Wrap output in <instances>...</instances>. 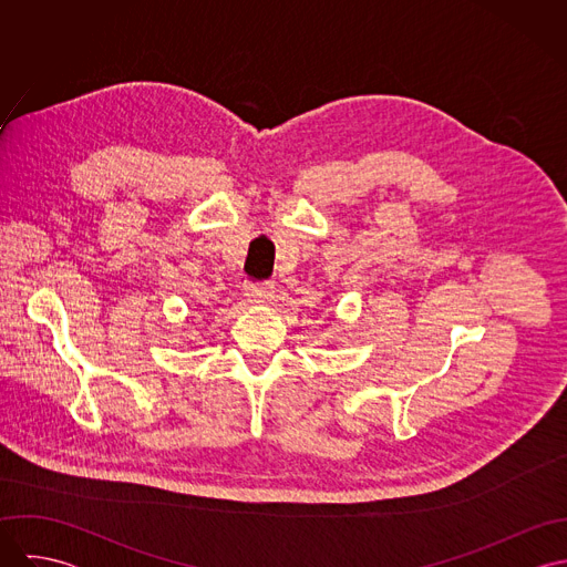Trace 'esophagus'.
<instances>
[{"mask_svg":"<svg viewBox=\"0 0 567 567\" xmlns=\"http://www.w3.org/2000/svg\"><path fill=\"white\" fill-rule=\"evenodd\" d=\"M244 297L248 299V303H257V306L268 303V301H272V297H275V284H272V281L250 284V286H246Z\"/></svg>","mask_w":567,"mask_h":567,"instance_id":"34e87169","label":"esophagus"}]
</instances>
